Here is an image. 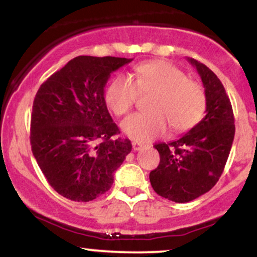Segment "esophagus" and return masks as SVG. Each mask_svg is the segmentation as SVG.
Here are the masks:
<instances>
[{
	"label": "esophagus",
	"instance_id": "34e87169",
	"mask_svg": "<svg viewBox=\"0 0 257 257\" xmlns=\"http://www.w3.org/2000/svg\"><path fill=\"white\" fill-rule=\"evenodd\" d=\"M143 147H144L143 143H138V142H134V143H132V148H134L135 151L141 150V149Z\"/></svg>",
	"mask_w": 257,
	"mask_h": 257
}]
</instances>
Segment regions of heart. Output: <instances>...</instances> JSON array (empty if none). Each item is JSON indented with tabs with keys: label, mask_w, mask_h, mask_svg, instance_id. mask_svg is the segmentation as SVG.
I'll list each match as a JSON object with an SVG mask.
<instances>
[{
	"label": "heart",
	"mask_w": 257,
	"mask_h": 257,
	"mask_svg": "<svg viewBox=\"0 0 257 257\" xmlns=\"http://www.w3.org/2000/svg\"><path fill=\"white\" fill-rule=\"evenodd\" d=\"M138 90L156 93L150 113H136L121 123L123 134L134 141H153L166 134L169 126L174 134H183L204 115V88L169 62L141 63L136 66V81L126 75H116L107 85L104 100L115 115L121 116L135 106Z\"/></svg>",
	"instance_id": "obj_1"
}]
</instances>
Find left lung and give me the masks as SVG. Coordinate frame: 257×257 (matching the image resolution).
Returning a JSON list of instances; mask_svg holds the SVG:
<instances>
[{"label":"left lung","instance_id":"left-lung-1","mask_svg":"<svg viewBox=\"0 0 257 257\" xmlns=\"http://www.w3.org/2000/svg\"><path fill=\"white\" fill-rule=\"evenodd\" d=\"M188 61L205 87L206 115L177 141L155 145L161 160L149 176L158 195L175 202L194 200L216 185L235 137V116L224 85L205 64Z\"/></svg>","mask_w":257,"mask_h":257}]
</instances>
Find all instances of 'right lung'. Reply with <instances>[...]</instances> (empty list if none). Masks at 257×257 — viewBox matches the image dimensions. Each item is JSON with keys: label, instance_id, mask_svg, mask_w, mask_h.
I'll return each instance as SVG.
<instances>
[{"label": "right lung", "instance_id": "1", "mask_svg": "<svg viewBox=\"0 0 257 257\" xmlns=\"http://www.w3.org/2000/svg\"><path fill=\"white\" fill-rule=\"evenodd\" d=\"M131 61L78 56L38 89L32 153L50 186L66 199L87 202L106 193L131 153V142L116 137L120 131L103 96L110 74Z\"/></svg>", "mask_w": 257, "mask_h": 257}]
</instances>
